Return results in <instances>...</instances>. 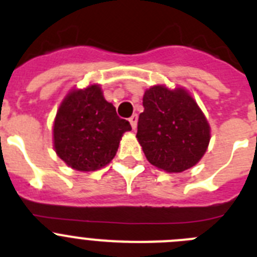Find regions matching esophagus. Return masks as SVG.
I'll list each match as a JSON object with an SVG mask.
<instances>
[{"mask_svg":"<svg viewBox=\"0 0 257 257\" xmlns=\"http://www.w3.org/2000/svg\"><path fill=\"white\" fill-rule=\"evenodd\" d=\"M128 121H130L131 127H133L134 130H135V128H136V124H138V114H133V115H131L130 119H128Z\"/></svg>","mask_w":257,"mask_h":257,"instance_id":"esophagus-1","label":"esophagus"}]
</instances>
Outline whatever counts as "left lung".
I'll return each mask as SVG.
<instances>
[{"label":"left lung","instance_id":"8db88e82","mask_svg":"<svg viewBox=\"0 0 257 257\" xmlns=\"http://www.w3.org/2000/svg\"><path fill=\"white\" fill-rule=\"evenodd\" d=\"M136 138L147 160L167 172H183L201 160L210 143V126L183 88L153 86L143 97Z\"/></svg>","mask_w":257,"mask_h":257}]
</instances>
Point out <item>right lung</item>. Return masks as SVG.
<instances>
[{"label": "right lung", "instance_id": "right-lung-1", "mask_svg": "<svg viewBox=\"0 0 257 257\" xmlns=\"http://www.w3.org/2000/svg\"><path fill=\"white\" fill-rule=\"evenodd\" d=\"M97 85L74 90L61 103L54 123V147L61 160L78 171H95L108 165L119 140L130 131Z\"/></svg>", "mask_w": 257, "mask_h": 257}]
</instances>
